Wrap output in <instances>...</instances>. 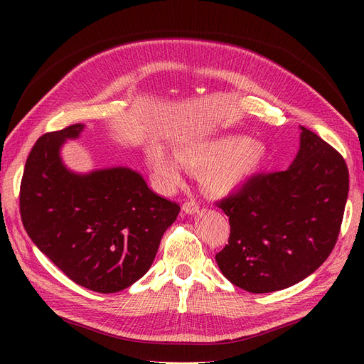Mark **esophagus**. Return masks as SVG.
Listing matches in <instances>:
<instances>
[{
	"instance_id": "esophagus-1",
	"label": "esophagus",
	"mask_w": 364,
	"mask_h": 364,
	"mask_svg": "<svg viewBox=\"0 0 364 364\" xmlns=\"http://www.w3.org/2000/svg\"><path fill=\"white\" fill-rule=\"evenodd\" d=\"M182 209L186 214H196V213H199V205H197L194 200H190V202H185L182 205Z\"/></svg>"
}]
</instances>
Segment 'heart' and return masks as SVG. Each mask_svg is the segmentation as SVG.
Segmentation results:
<instances>
[{"mask_svg":"<svg viewBox=\"0 0 364 364\" xmlns=\"http://www.w3.org/2000/svg\"><path fill=\"white\" fill-rule=\"evenodd\" d=\"M267 159L261 141L229 134L203 141L186 142L176 149V156L162 149L150 153L149 164L158 186L171 193L183 183V167L199 174L203 190L226 196L247 182Z\"/></svg>","mask_w":364,"mask_h":364,"instance_id":"1","label":"heart"}]
</instances>
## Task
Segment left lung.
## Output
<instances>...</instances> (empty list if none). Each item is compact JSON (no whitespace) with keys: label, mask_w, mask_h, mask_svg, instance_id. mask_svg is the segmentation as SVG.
<instances>
[{"label":"left lung","mask_w":364,"mask_h":364,"mask_svg":"<svg viewBox=\"0 0 364 364\" xmlns=\"http://www.w3.org/2000/svg\"><path fill=\"white\" fill-rule=\"evenodd\" d=\"M301 149L285 171L257 174L217 206L229 217L218 269L237 287L270 293L310 277L333 252L349 191L340 153L301 127Z\"/></svg>","instance_id":"1"}]
</instances>
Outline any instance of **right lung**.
<instances>
[{
  "instance_id": "1",
  "label": "right lung",
  "mask_w": 364,
  "mask_h": 364,
  "mask_svg": "<svg viewBox=\"0 0 364 364\" xmlns=\"http://www.w3.org/2000/svg\"><path fill=\"white\" fill-rule=\"evenodd\" d=\"M82 130L83 124H71L48 132L33 146L21 181V220L71 281L117 293L147 273L181 206L153 193L130 168L71 173L59 151Z\"/></svg>"
}]
</instances>
